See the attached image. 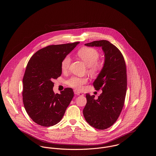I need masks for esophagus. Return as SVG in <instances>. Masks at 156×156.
I'll return each instance as SVG.
<instances>
[{
    "mask_svg": "<svg viewBox=\"0 0 156 156\" xmlns=\"http://www.w3.org/2000/svg\"><path fill=\"white\" fill-rule=\"evenodd\" d=\"M75 94V95H80V96H82V95H83V94L81 93V92H78V91H77V90H75L74 91Z\"/></svg>",
    "mask_w": 156,
    "mask_h": 156,
    "instance_id": "esophagus-1",
    "label": "esophagus"
}]
</instances>
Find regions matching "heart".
Masks as SVG:
<instances>
[{"instance_id":"1","label":"heart","mask_w":156,"mask_h":156,"mask_svg":"<svg viewBox=\"0 0 156 156\" xmlns=\"http://www.w3.org/2000/svg\"><path fill=\"white\" fill-rule=\"evenodd\" d=\"M78 55L88 66L89 73L92 75H97L101 69V65L97 61L99 54L96 49L91 47H83L78 52ZM71 63V58L69 55H67L62 59L61 68L62 72H67ZM88 81V78L86 76L79 77L73 76L69 78L67 81V85L73 88L81 90L84 84Z\"/></svg>"}]
</instances>
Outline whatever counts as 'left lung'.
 Instances as JSON below:
<instances>
[{
	"mask_svg": "<svg viewBox=\"0 0 156 156\" xmlns=\"http://www.w3.org/2000/svg\"><path fill=\"white\" fill-rule=\"evenodd\" d=\"M88 47H101L105 54L104 67L93 85L102 93L95 98L87 94V104L83 110L86 121L97 129L112 126L123 109L127 89L126 64L119 49L107 40L87 43Z\"/></svg>",
	"mask_w": 156,
	"mask_h": 156,
	"instance_id": "1",
	"label": "left lung"
}]
</instances>
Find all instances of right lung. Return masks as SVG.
I'll list each match as a JSON object with an SVG mask.
<instances>
[{"mask_svg":"<svg viewBox=\"0 0 156 156\" xmlns=\"http://www.w3.org/2000/svg\"><path fill=\"white\" fill-rule=\"evenodd\" d=\"M79 43L48 45L37 51L27 63L23 78V102L31 119L40 126L57 124L74 97L71 88L55 94L52 81L61 75L62 59Z\"/></svg>","mask_w":156,"mask_h":156,"instance_id":"right-lung-1","label":"right lung"}]
</instances>
